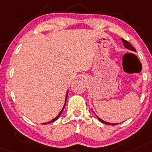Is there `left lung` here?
Here are the masks:
<instances>
[{"instance_id": "left-lung-1", "label": "left lung", "mask_w": 152, "mask_h": 152, "mask_svg": "<svg viewBox=\"0 0 152 152\" xmlns=\"http://www.w3.org/2000/svg\"><path fill=\"white\" fill-rule=\"evenodd\" d=\"M122 43H123L124 46H125L126 48L129 49V50H132V51H134V52H136V49H134V47L132 46V45H130V43H129L128 41H127V40H125V39H122ZM98 119L100 120V122H103V123H104V124H106V125H118V124H116V123H109V122H106L105 121H103V120H101V119H100V118H98Z\"/></svg>"}]
</instances>
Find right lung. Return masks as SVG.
Here are the masks:
<instances>
[{"mask_svg":"<svg viewBox=\"0 0 152 152\" xmlns=\"http://www.w3.org/2000/svg\"><path fill=\"white\" fill-rule=\"evenodd\" d=\"M67 96H68V92H67V94H66V102H65V104H64V107H63V109H62L61 110V112H60L59 113V114H58V115L57 116H56V118H54V119H53V120H51V121L50 122H46V123H44V124H45V125H47V124H48V123H50V122H54V121H55V120H57V119L58 118H59V117H60V115H61V113L62 112H63V110H64V107H65V105H66V99H67Z\"/></svg>","mask_w":152,"mask_h":152,"instance_id":"right-lung-1","label":"right lung"}]
</instances>
